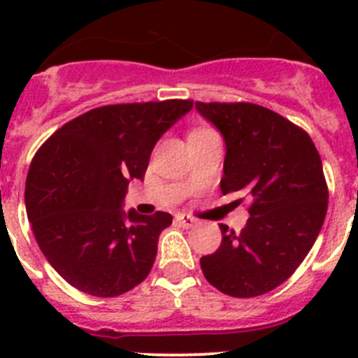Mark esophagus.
Masks as SVG:
<instances>
[{
    "label": "esophagus",
    "mask_w": 358,
    "mask_h": 358,
    "mask_svg": "<svg viewBox=\"0 0 358 358\" xmlns=\"http://www.w3.org/2000/svg\"><path fill=\"white\" fill-rule=\"evenodd\" d=\"M176 220L181 224L182 227H194L195 224H197V220H195V218H192V217H188V215H177Z\"/></svg>",
    "instance_id": "obj_1"
}]
</instances>
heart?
<instances>
[{"label":"heart","mask_w":358,"mask_h":358,"mask_svg":"<svg viewBox=\"0 0 358 358\" xmlns=\"http://www.w3.org/2000/svg\"><path fill=\"white\" fill-rule=\"evenodd\" d=\"M194 132H197V131H194Z\"/></svg>","instance_id":"heart-1"}]
</instances>
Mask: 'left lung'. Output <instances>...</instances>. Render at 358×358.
Wrapping results in <instances>:
<instances>
[{
    "label": "left lung",
    "mask_w": 358,
    "mask_h": 358,
    "mask_svg": "<svg viewBox=\"0 0 358 358\" xmlns=\"http://www.w3.org/2000/svg\"><path fill=\"white\" fill-rule=\"evenodd\" d=\"M195 109L226 141L222 194L243 195L251 215L240 233L220 224L222 243L202 256V273L227 296H262L292 276L321 231L328 208L321 156L303 129L267 107L195 102Z\"/></svg>",
    "instance_id": "obj_1"
}]
</instances>
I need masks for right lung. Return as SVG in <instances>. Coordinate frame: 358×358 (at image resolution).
Here are the masks:
<instances>
[{"mask_svg": "<svg viewBox=\"0 0 358 358\" xmlns=\"http://www.w3.org/2000/svg\"><path fill=\"white\" fill-rule=\"evenodd\" d=\"M192 100L91 109L50 136L31 161L24 204L41 251L69 285L96 297L129 292L150 273L172 215L122 210L157 140Z\"/></svg>", "mask_w": 358, "mask_h": 358, "instance_id": "obj_1", "label": "right lung"}]
</instances>
